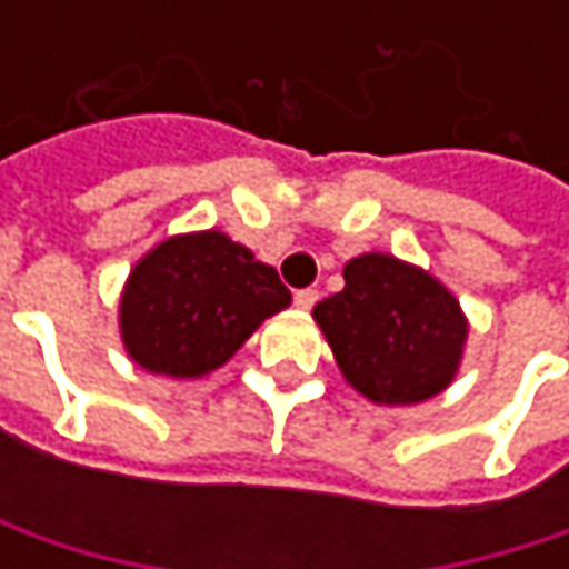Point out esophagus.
<instances>
[{
    "mask_svg": "<svg viewBox=\"0 0 569 569\" xmlns=\"http://www.w3.org/2000/svg\"><path fill=\"white\" fill-rule=\"evenodd\" d=\"M292 299H296V306H299V309H312V306H316V299H319V292H316V289H296V296H292Z\"/></svg>",
    "mask_w": 569,
    "mask_h": 569,
    "instance_id": "esophagus-1",
    "label": "esophagus"
}]
</instances>
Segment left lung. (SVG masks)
<instances>
[{"label": "left lung", "instance_id": "left-lung-1", "mask_svg": "<svg viewBox=\"0 0 569 569\" xmlns=\"http://www.w3.org/2000/svg\"><path fill=\"white\" fill-rule=\"evenodd\" d=\"M342 277V292L316 302L312 319L346 382L376 405H418L445 392L468 339L451 289L389 253H362Z\"/></svg>", "mask_w": 569, "mask_h": 569}]
</instances>
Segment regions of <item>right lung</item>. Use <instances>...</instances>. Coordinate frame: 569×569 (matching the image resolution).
I'll use <instances>...</instances> for the list:
<instances>
[{"instance_id":"right-lung-1","label":"right lung","mask_w":569,"mask_h":569,"mask_svg":"<svg viewBox=\"0 0 569 569\" xmlns=\"http://www.w3.org/2000/svg\"><path fill=\"white\" fill-rule=\"evenodd\" d=\"M289 299L277 270L227 233H180L131 270L121 292V339L141 369L200 379L220 369Z\"/></svg>"}]
</instances>
